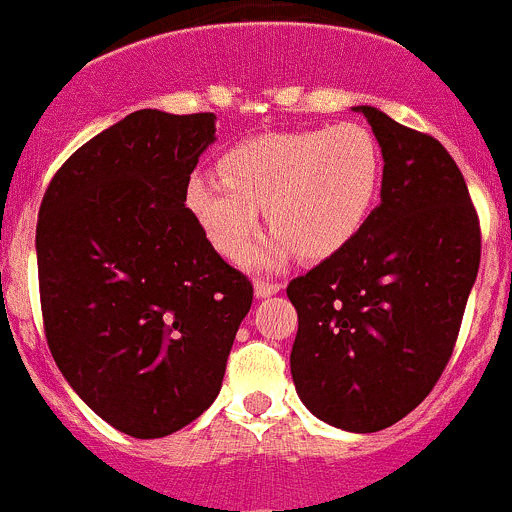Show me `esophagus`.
I'll return each mask as SVG.
<instances>
[{"instance_id": "1", "label": "esophagus", "mask_w": 512, "mask_h": 512, "mask_svg": "<svg viewBox=\"0 0 512 512\" xmlns=\"http://www.w3.org/2000/svg\"><path fill=\"white\" fill-rule=\"evenodd\" d=\"M280 290H283V283H265V280H257L255 283L257 298H270L275 296V293H280Z\"/></svg>"}]
</instances>
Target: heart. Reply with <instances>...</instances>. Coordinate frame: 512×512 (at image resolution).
Wrapping results in <instances>:
<instances>
[{
	"label": "heart",
	"mask_w": 512,
	"mask_h": 512,
	"mask_svg": "<svg viewBox=\"0 0 512 512\" xmlns=\"http://www.w3.org/2000/svg\"><path fill=\"white\" fill-rule=\"evenodd\" d=\"M219 173L222 178L196 173L186 204L224 257H245L265 209L275 232L255 255L257 265H280L296 250L321 260L365 227L380 193L382 150L354 122L270 132L229 150Z\"/></svg>",
	"instance_id": "heart-1"
}]
</instances>
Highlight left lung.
Here are the masks:
<instances>
[{
	"instance_id": "8db88e82",
	"label": "left lung",
	"mask_w": 512,
	"mask_h": 512,
	"mask_svg": "<svg viewBox=\"0 0 512 512\" xmlns=\"http://www.w3.org/2000/svg\"><path fill=\"white\" fill-rule=\"evenodd\" d=\"M380 206L349 245L288 283L290 375L329 426L372 434L434 390L480 270V219L446 147L375 107Z\"/></svg>"
}]
</instances>
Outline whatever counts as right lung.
I'll use <instances>...</instances> for the list:
<instances>
[{
  "mask_svg": "<svg viewBox=\"0 0 512 512\" xmlns=\"http://www.w3.org/2000/svg\"><path fill=\"white\" fill-rule=\"evenodd\" d=\"M214 114L140 109L81 145L38 216L48 347L78 398L135 439L201 416L252 306V283L186 209Z\"/></svg>",
  "mask_w": 512,
  "mask_h": 512,
  "instance_id": "add662e5",
  "label": "right lung"
}]
</instances>
